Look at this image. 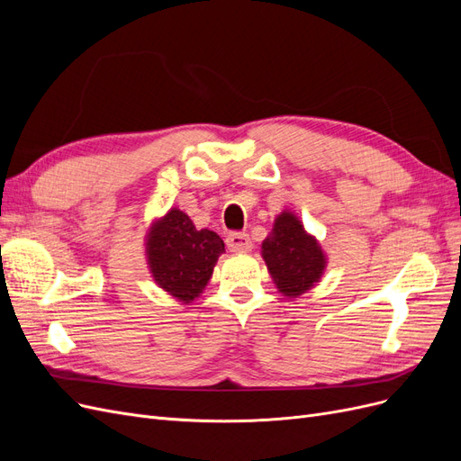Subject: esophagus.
<instances>
[{"label": "esophagus", "mask_w": 461, "mask_h": 461, "mask_svg": "<svg viewBox=\"0 0 461 461\" xmlns=\"http://www.w3.org/2000/svg\"><path fill=\"white\" fill-rule=\"evenodd\" d=\"M227 248L236 254L249 252V249H252V240H249V236L244 232H232L227 239Z\"/></svg>", "instance_id": "esophagus-1"}]
</instances>
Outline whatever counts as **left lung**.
I'll return each mask as SVG.
<instances>
[{
	"mask_svg": "<svg viewBox=\"0 0 461 461\" xmlns=\"http://www.w3.org/2000/svg\"><path fill=\"white\" fill-rule=\"evenodd\" d=\"M261 256L281 294L298 298L321 281L327 256L315 236L305 232L302 221L290 212L275 219L271 234L261 244Z\"/></svg>",
	"mask_w": 461,
	"mask_h": 461,
	"instance_id": "obj_1",
	"label": "left lung"
}]
</instances>
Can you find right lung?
Listing matches in <instances>:
<instances>
[{"label":"right lung","instance_id":"right-lung-1","mask_svg":"<svg viewBox=\"0 0 461 461\" xmlns=\"http://www.w3.org/2000/svg\"><path fill=\"white\" fill-rule=\"evenodd\" d=\"M222 252L225 242L217 232L198 230L176 207L153 221L146 234V256L153 281L183 303L202 294Z\"/></svg>","mask_w":461,"mask_h":461}]
</instances>
